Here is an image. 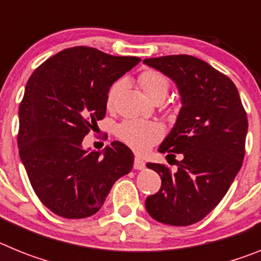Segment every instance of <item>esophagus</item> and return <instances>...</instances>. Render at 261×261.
Wrapping results in <instances>:
<instances>
[{"instance_id": "esophagus-1", "label": "esophagus", "mask_w": 261, "mask_h": 261, "mask_svg": "<svg viewBox=\"0 0 261 261\" xmlns=\"http://www.w3.org/2000/svg\"><path fill=\"white\" fill-rule=\"evenodd\" d=\"M133 168L135 170H144L145 168V162L141 158H135V163H133Z\"/></svg>"}]
</instances>
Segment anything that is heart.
<instances>
[{"label": "heart", "mask_w": 261, "mask_h": 261, "mask_svg": "<svg viewBox=\"0 0 261 261\" xmlns=\"http://www.w3.org/2000/svg\"><path fill=\"white\" fill-rule=\"evenodd\" d=\"M138 84L145 95L151 100L165 99L170 89V81L163 73L158 70H145L138 77ZM125 81L117 80L112 84L107 93V107L112 108L117 100V96L123 91ZM119 138L138 153H144L153 146L162 137V128L150 121L125 120L116 129Z\"/></svg>", "instance_id": "obj_1"}]
</instances>
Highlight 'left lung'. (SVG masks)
<instances>
[{
  "label": "left lung",
  "mask_w": 261,
  "mask_h": 261,
  "mask_svg": "<svg viewBox=\"0 0 261 261\" xmlns=\"http://www.w3.org/2000/svg\"><path fill=\"white\" fill-rule=\"evenodd\" d=\"M144 64L167 75L179 90L181 108L158 151L183 156L175 172L147 163L162 186L146 199V211L166 225H192L216 208L241 170L247 115L234 82L208 62L172 55L145 59Z\"/></svg>",
  "instance_id": "1"
}]
</instances>
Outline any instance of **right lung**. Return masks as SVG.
<instances>
[{
    "mask_svg": "<svg viewBox=\"0 0 261 261\" xmlns=\"http://www.w3.org/2000/svg\"><path fill=\"white\" fill-rule=\"evenodd\" d=\"M140 61L73 47L30 77L19 106V156L36 196L57 216L95 214L115 181L132 170L135 155L123 142L95 151L82 141L105 117L112 84Z\"/></svg>",
    "mask_w": 261,
    "mask_h": 261,
    "instance_id": "obj_1",
    "label": "right lung"
}]
</instances>
